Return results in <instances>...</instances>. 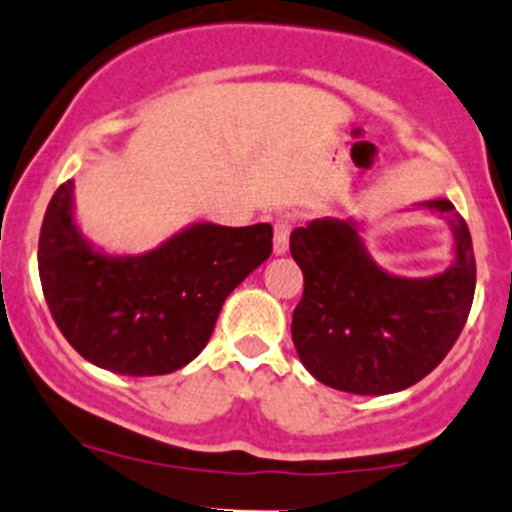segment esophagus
<instances>
[{
	"label": "esophagus",
	"mask_w": 512,
	"mask_h": 512,
	"mask_svg": "<svg viewBox=\"0 0 512 512\" xmlns=\"http://www.w3.org/2000/svg\"><path fill=\"white\" fill-rule=\"evenodd\" d=\"M289 233H292V223H289V218H279L277 223H274V240H272L274 255H287Z\"/></svg>",
	"instance_id": "obj_1"
}]
</instances>
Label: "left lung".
Instances as JSON below:
<instances>
[{"mask_svg": "<svg viewBox=\"0 0 512 512\" xmlns=\"http://www.w3.org/2000/svg\"><path fill=\"white\" fill-rule=\"evenodd\" d=\"M414 208L439 213L454 260L432 277L383 270L365 247V223L316 218L289 238L304 272L292 316L299 360L319 383L353 395H390L432 373L469 319L476 260L466 220L446 198Z\"/></svg>", "mask_w": 512, "mask_h": 512, "instance_id": "obj_1", "label": "left lung"}]
</instances>
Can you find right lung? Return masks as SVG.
Here are the masks:
<instances>
[{
  "label": "right lung",
  "mask_w": 512,
  "mask_h": 512,
  "mask_svg": "<svg viewBox=\"0 0 512 512\" xmlns=\"http://www.w3.org/2000/svg\"><path fill=\"white\" fill-rule=\"evenodd\" d=\"M73 181L43 215L39 274L68 343L117 375H166L206 348L225 299L272 255V225L198 220L142 255H112L75 220Z\"/></svg>",
  "instance_id": "1"
}]
</instances>
